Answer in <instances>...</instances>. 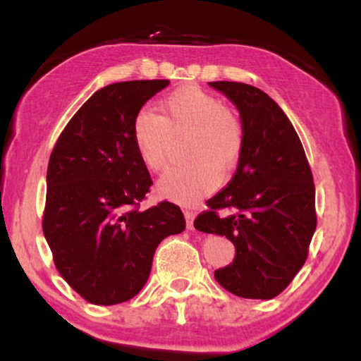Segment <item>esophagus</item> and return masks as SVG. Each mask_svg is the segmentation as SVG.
Wrapping results in <instances>:
<instances>
[{
	"label": "esophagus",
	"instance_id": "esophagus-1",
	"mask_svg": "<svg viewBox=\"0 0 361 361\" xmlns=\"http://www.w3.org/2000/svg\"><path fill=\"white\" fill-rule=\"evenodd\" d=\"M185 219H186V227H188V229H193L195 214L192 212V210H185Z\"/></svg>",
	"mask_w": 361,
	"mask_h": 361
}]
</instances>
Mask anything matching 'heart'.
Wrapping results in <instances>:
<instances>
[{
	"label": "heart",
	"mask_w": 361,
	"mask_h": 361,
	"mask_svg": "<svg viewBox=\"0 0 361 361\" xmlns=\"http://www.w3.org/2000/svg\"><path fill=\"white\" fill-rule=\"evenodd\" d=\"M157 111L135 115V151L147 169L161 173L171 161L173 140L188 134L183 151L188 163L169 171L157 183V192L178 204H195L238 168L246 146L243 120L217 97L195 86L169 93Z\"/></svg>",
	"instance_id": "obj_1"
}]
</instances>
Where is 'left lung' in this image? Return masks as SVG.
I'll use <instances>...</instances> for the list:
<instances>
[{"label": "left lung", "mask_w": 361, "mask_h": 361, "mask_svg": "<svg viewBox=\"0 0 361 361\" xmlns=\"http://www.w3.org/2000/svg\"><path fill=\"white\" fill-rule=\"evenodd\" d=\"M238 106L246 146L233 180L207 200L195 229L226 235L235 246L229 267L214 273L231 293L273 299L304 267L317 226L312 171L295 128L264 91L214 81Z\"/></svg>", "instance_id": "obj_1"}]
</instances>
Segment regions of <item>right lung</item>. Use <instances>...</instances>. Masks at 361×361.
Listing matches in <instances>:
<instances>
[{
    "instance_id": "1",
    "label": "right lung",
    "mask_w": 361,
    "mask_h": 361,
    "mask_svg": "<svg viewBox=\"0 0 361 361\" xmlns=\"http://www.w3.org/2000/svg\"><path fill=\"white\" fill-rule=\"evenodd\" d=\"M168 80L98 90L61 132L47 168L44 235L57 271L90 304L115 305L140 292L164 238L185 231L180 207L140 209L152 180L132 122Z\"/></svg>"
}]
</instances>
